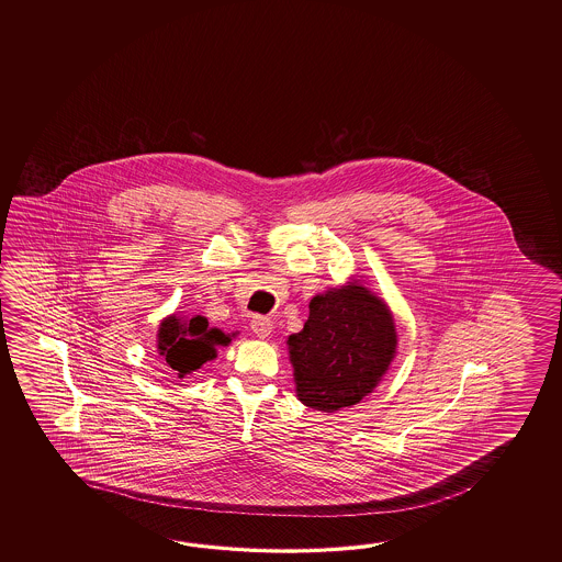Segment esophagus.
Returning a JSON list of instances; mask_svg holds the SVG:
<instances>
[{
    "mask_svg": "<svg viewBox=\"0 0 562 562\" xmlns=\"http://www.w3.org/2000/svg\"><path fill=\"white\" fill-rule=\"evenodd\" d=\"M251 329L259 339H267L273 331V322L269 317H252Z\"/></svg>",
    "mask_w": 562,
    "mask_h": 562,
    "instance_id": "esophagus-1",
    "label": "esophagus"
}]
</instances>
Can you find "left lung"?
I'll list each match as a JSON object with an SVG mask.
<instances>
[{
	"label": "left lung",
	"mask_w": 562,
	"mask_h": 562,
	"mask_svg": "<svg viewBox=\"0 0 562 562\" xmlns=\"http://www.w3.org/2000/svg\"><path fill=\"white\" fill-rule=\"evenodd\" d=\"M299 402L325 414L359 404L370 395L397 351L390 305L359 277L311 299L310 317L289 335Z\"/></svg>",
	"instance_id": "obj_1"
}]
</instances>
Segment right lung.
Listing matches in <instances>:
<instances>
[{
  "mask_svg": "<svg viewBox=\"0 0 562 562\" xmlns=\"http://www.w3.org/2000/svg\"><path fill=\"white\" fill-rule=\"evenodd\" d=\"M237 334H223L209 327L203 315H167L156 331V351L167 361L168 370L182 380L192 371L201 370L203 363L216 358V347L228 346Z\"/></svg>",
  "mask_w": 562,
  "mask_h": 562,
  "instance_id": "right-lung-1",
  "label": "right lung"
}]
</instances>
